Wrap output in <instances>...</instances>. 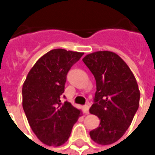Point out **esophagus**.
Instances as JSON below:
<instances>
[{
  "label": "esophagus",
  "instance_id": "1",
  "mask_svg": "<svg viewBox=\"0 0 155 155\" xmlns=\"http://www.w3.org/2000/svg\"><path fill=\"white\" fill-rule=\"evenodd\" d=\"M89 108H90L89 105H84V107H83V110H84V114H89Z\"/></svg>",
  "mask_w": 155,
  "mask_h": 155
}]
</instances>
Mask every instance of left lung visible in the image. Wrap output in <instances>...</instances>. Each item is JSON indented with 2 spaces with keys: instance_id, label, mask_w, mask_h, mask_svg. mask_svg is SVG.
Returning a JSON list of instances; mask_svg holds the SVG:
<instances>
[{
  "instance_id": "8db88e82",
  "label": "left lung",
  "mask_w": 155,
  "mask_h": 155,
  "mask_svg": "<svg viewBox=\"0 0 155 155\" xmlns=\"http://www.w3.org/2000/svg\"><path fill=\"white\" fill-rule=\"evenodd\" d=\"M82 61L96 81L90 113L101 120L90 135L99 144H111L123 136L138 110L140 93L137 81L126 63L114 52L96 51Z\"/></svg>"
}]
</instances>
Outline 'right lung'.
I'll return each mask as SVG.
<instances>
[{"label":"right lung","mask_w":155,"mask_h":155,"mask_svg":"<svg viewBox=\"0 0 155 155\" xmlns=\"http://www.w3.org/2000/svg\"><path fill=\"white\" fill-rule=\"evenodd\" d=\"M83 54L64 49L51 50L36 61L23 84V110L32 131L46 145L65 143L81 115L80 110L61 99L68 72Z\"/></svg>","instance_id":"1"}]
</instances>
